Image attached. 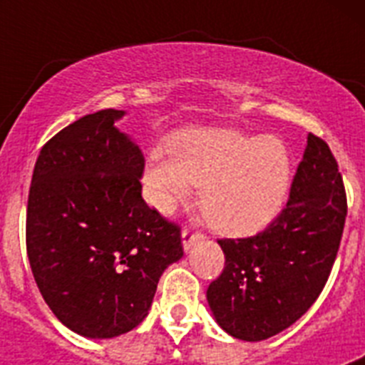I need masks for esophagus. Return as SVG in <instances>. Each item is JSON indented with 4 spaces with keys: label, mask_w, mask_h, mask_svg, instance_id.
<instances>
[{
    "label": "esophagus",
    "mask_w": 365,
    "mask_h": 365,
    "mask_svg": "<svg viewBox=\"0 0 365 365\" xmlns=\"http://www.w3.org/2000/svg\"><path fill=\"white\" fill-rule=\"evenodd\" d=\"M202 240H205V234H202V232L192 230V228H185V230H182V247H185L186 252H188L193 245L199 243V241Z\"/></svg>",
    "instance_id": "1"
}]
</instances>
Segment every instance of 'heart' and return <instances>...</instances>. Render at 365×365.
Here are the masks:
<instances>
[{
  "instance_id": "obj_1",
  "label": "heart",
  "mask_w": 365,
  "mask_h": 365,
  "mask_svg": "<svg viewBox=\"0 0 365 365\" xmlns=\"http://www.w3.org/2000/svg\"><path fill=\"white\" fill-rule=\"evenodd\" d=\"M172 160L155 155L146 168L150 201L170 212L201 186L199 206L221 234L263 230L285 205L292 157L282 138L248 137L234 130H188L170 144Z\"/></svg>"
}]
</instances>
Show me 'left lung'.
Returning a JSON list of instances; mask_svg holds the SVG:
<instances>
[{
	"instance_id": "left-lung-1",
	"label": "left lung",
	"mask_w": 365,
	"mask_h": 365,
	"mask_svg": "<svg viewBox=\"0 0 365 365\" xmlns=\"http://www.w3.org/2000/svg\"><path fill=\"white\" fill-rule=\"evenodd\" d=\"M346 215L336 159L325 140L309 133L282 214L259 234L217 241L225 269L206 291L215 322L247 341L291 327L324 291Z\"/></svg>"
}]
</instances>
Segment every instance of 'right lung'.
Listing matches in <instances>:
<instances>
[{"mask_svg": "<svg viewBox=\"0 0 365 365\" xmlns=\"http://www.w3.org/2000/svg\"><path fill=\"white\" fill-rule=\"evenodd\" d=\"M124 115L102 109L54 135L29 190L32 276L58 320L87 338L137 327L182 257L180 228L143 199L144 155L115 125Z\"/></svg>", "mask_w": 365, "mask_h": 365, "instance_id": "right-lung-1", "label": "right lung"}]
</instances>
